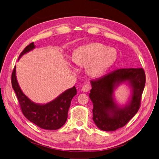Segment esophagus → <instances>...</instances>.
Here are the masks:
<instances>
[{
	"instance_id": "obj_1",
	"label": "esophagus",
	"mask_w": 159,
	"mask_h": 159,
	"mask_svg": "<svg viewBox=\"0 0 159 159\" xmlns=\"http://www.w3.org/2000/svg\"><path fill=\"white\" fill-rule=\"evenodd\" d=\"M91 89V86L89 84H85L84 85H83L82 88H81V91H83L84 92H88V91H89Z\"/></svg>"
}]
</instances>
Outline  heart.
<instances>
[{"instance_id":"obj_1","label":"heart","mask_w":159,"mask_h":159,"mask_svg":"<svg viewBox=\"0 0 159 159\" xmlns=\"http://www.w3.org/2000/svg\"><path fill=\"white\" fill-rule=\"evenodd\" d=\"M117 58V53L113 48L100 43H91L80 46L72 54V61L79 66H87L88 73L93 78H100L107 74ZM71 68L75 67L69 62Z\"/></svg>"}]
</instances>
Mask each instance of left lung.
Segmentation results:
<instances>
[{
    "label": "left lung",
    "instance_id": "obj_1",
    "mask_svg": "<svg viewBox=\"0 0 159 159\" xmlns=\"http://www.w3.org/2000/svg\"><path fill=\"white\" fill-rule=\"evenodd\" d=\"M143 68H123L113 71L96 81H91L89 98L93 103V120L99 129L113 131L123 127L135 115L140 107L145 84ZM128 86L130 95L128 102L120 105L114 93L120 86Z\"/></svg>",
    "mask_w": 159,
    "mask_h": 159
}]
</instances>
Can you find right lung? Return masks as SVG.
<instances>
[{
  "label": "right lung",
  "mask_w": 159,
  "mask_h": 159,
  "mask_svg": "<svg viewBox=\"0 0 159 159\" xmlns=\"http://www.w3.org/2000/svg\"><path fill=\"white\" fill-rule=\"evenodd\" d=\"M35 48L34 42L27 46L19 56L18 60ZM16 75L15 66L12 74V86L20 105L22 111L28 121L46 130H56L63 126L68 118L71 99L77 94L75 86L64 91L48 103H36L23 93L18 83Z\"/></svg>",
  "instance_id": "obj_1"
}]
</instances>
